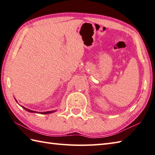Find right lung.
Returning a JSON list of instances; mask_svg holds the SVG:
<instances>
[{"label":"right lung","mask_w":155,"mask_h":155,"mask_svg":"<svg viewBox=\"0 0 155 155\" xmlns=\"http://www.w3.org/2000/svg\"><path fill=\"white\" fill-rule=\"evenodd\" d=\"M15 100H16V102H17V100L15 99ZM22 108H24L25 110H27V111L29 112H33V113H39V114H51V113H52V112H55V111H56V110H54V111H47V112H35V111H33V110H29V109H28V108H25L24 106H22Z\"/></svg>","instance_id":"add662e5"}]
</instances>
